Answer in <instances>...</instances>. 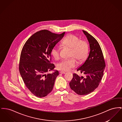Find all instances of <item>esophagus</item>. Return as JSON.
I'll list each match as a JSON object with an SVG mask.
<instances>
[{
  "label": "esophagus",
  "instance_id": "obj_1",
  "mask_svg": "<svg viewBox=\"0 0 122 122\" xmlns=\"http://www.w3.org/2000/svg\"><path fill=\"white\" fill-rule=\"evenodd\" d=\"M60 73L61 74H65V72L63 71H60Z\"/></svg>",
  "mask_w": 122,
  "mask_h": 122
}]
</instances>
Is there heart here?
Listing matches in <instances>:
<instances>
[{
    "label": "heart",
    "mask_w": 122,
    "mask_h": 122,
    "mask_svg": "<svg viewBox=\"0 0 122 122\" xmlns=\"http://www.w3.org/2000/svg\"><path fill=\"white\" fill-rule=\"evenodd\" d=\"M62 43L71 48V57H75L79 62L86 58L88 52V46L85 41L81 40L77 36L70 35L65 37ZM51 54L55 59H58L60 57V47L57 45L54 46L51 50ZM76 65V59L71 57L62 60L57 64V68L61 71H69Z\"/></svg>",
    "instance_id": "heart-1"
}]
</instances>
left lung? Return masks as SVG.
I'll return each mask as SVG.
<instances>
[{"label": "left lung", "mask_w": 122, "mask_h": 122, "mask_svg": "<svg viewBox=\"0 0 122 122\" xmlns=\"http://www.w3.org/2000/svg\"><path fill=\"white\" fill-rule=\"evenodd\" d=\"M88 41L90 51L85 62L77 69L85 76H80L73 74V78L70 82L72 90L80 95H86L98 86L104 75L106 67L103 53L97 40L84 30H82Z\"/></svg>", "instance_id": "obj_1"}]
</instances>
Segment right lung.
<instances>
[{"label": "right lung", "instance_id": "1", "mask_svg": "<svg viewBox=\"0 0 122 122\" xmlns=\"http://www.w3.org/2000/svg\"><path fill=\"white\" fill-rule=\"evenodd\" d=\"M47 30L39 31L31 36L22 49L19 69L29 90L38 98L47 95L52 91L59 72L51 64V50L64 37ZM54 70L46 74L48 71Z\"/></svg>", "mask_w": 122, "mask_h": 122}]
</instances>
